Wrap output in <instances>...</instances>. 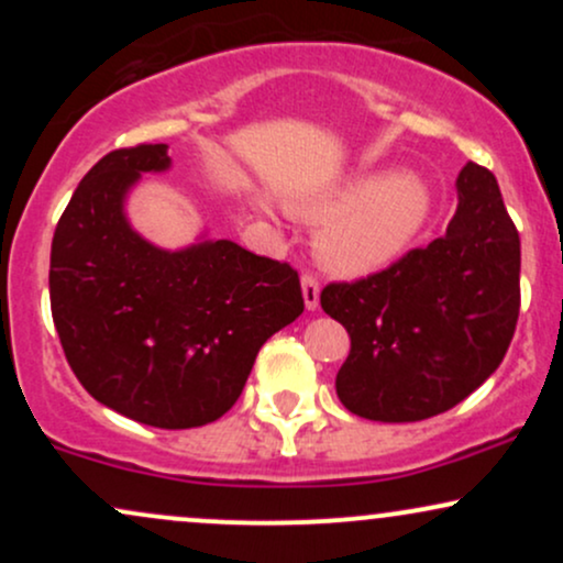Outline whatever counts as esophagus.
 <instances>
[{
  "mask_svg": "<svg viewBox=\"0 0 563 563\" xmlns=\"http://www.w3.org/2000/svg\"><path fill=\"white\" fill-rule=\"evenodd\" d=\"M301 294H303V303H307V309H318L320 303V283L318 277L312 273H303L301 275Z\"/></svg>",
  "mask_w": 563,
  "mask_h": 563,
  "instance_id": "34e87169",
  "label": "esophagus"
}]
</instances>
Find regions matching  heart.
<instances>
[{
	"instance_id": "b5f03b06",
	"label": "heart",
	"mask_w": 563,
	"mask_h": 563,
	"mask_svg": "<svg viewBox=\"0 0 563 563\" xmlns=\"http://www.w3.org/2000/svg\"><path fill=\"white\" fill-rule=\"evenodd\" d=\"M431 187L421 177L365 174L299 206V214L322 224L318 254L341 275H371L410 251L431 214Z\"/></svg>"
}]
</instances>
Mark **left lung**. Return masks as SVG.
Here are the masks:
<instances>
[{"mask_svg":"<svg viewBox=\"0 0 563 563\" xmlns=\"http://www.w3.org/2000/svg\"><path fill=\"white\" fill-rule=\"evenodd\" d=\"M455 185L457 211L442 238L320 294L325 314L352 339L335 394L367 421L407 423L450 410L493 376L514 339L519 230L493 172L468 161Z\"/></svg>","mask_w":563,"mask_h":563,"instance_id":"left-lung-1","label":"left lung"}]
</instances>
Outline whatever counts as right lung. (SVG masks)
Returning a JSON list of instances; mask_svg holds the SVG:
<instances>
[{"instance_id": "add662e5", "label": "right lung", "mask_w": 563, "mask_h": 563, "mask_svg": "<svg viewBox=\"0 0 563 563\" xmlns=\"http://www.w3.org/2000/svg\"><path fill=\"white\" fill-rule=\"evenodd\" d=\"M169 166L166 145L142 142L84 174L55 228L49 303L70 371L97 402L156 429H196L235 405L303 296L288 262L232 241L164 251L129 228V187Z\"/></svg>"}]
</instances>
